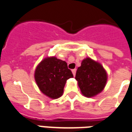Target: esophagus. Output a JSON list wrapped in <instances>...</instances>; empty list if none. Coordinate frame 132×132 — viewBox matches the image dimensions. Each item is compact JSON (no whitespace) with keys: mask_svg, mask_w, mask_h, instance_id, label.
I'll list each match as a JSON object with an SVG mask.
<instances>
[{"mask_svg":"<svg viewBox=\"0 0 132 132\" xmlns=\"http://www.w3.org/2000/svg\"><path fill=\"white\" fill-rule=\"evenodd\" d=\"M76 71H77V70H76V69L72 70V74H73L74 77H75V75H76Z\"/></svg>","mask_w":132,"mask_h":132,"instance_id":"obj_1","label":"esophagus"}]
</instances>
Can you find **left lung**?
<instances>
[{
  "instance_id": "obj_1",
  "label": "left lung",
  "mask_w": 132,
  "mask_h": 132,
  "mask_svg": "<svg viewBox=\"0 0 132 132\" xmlns=\"http://www.w3.org/2000/svg\"><path fill=\"white\" fill-rule=\"evenodd\" d=\"M75 79L83 95L93 97L104 88L107 74L101 64L87 57L82 61L81 66L77 69Z\"/></svg>"
}]
</instances>
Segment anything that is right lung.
Wrapping results in <instances>:
<instances>
[{
  "instance_id": "add662e5",
  "label": "right lung",
  "mask_w": 132,
  "mask_h": 132,
  "mask_svg": "<svg viewBox=\"0 0 132 132\" xmlns=\"http://www.w3.org/2000/svg\"><path fill=\"white\" fill-rule=\"evenodd\" d=\"M73 77L67 63L55 57H47L36 67L35 78L40 90L52 99L60 97L66 81Z\"/></svg>"
}]
</instances>
